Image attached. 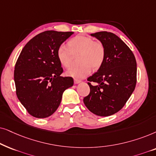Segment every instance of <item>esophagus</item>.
Returning a JSON list of instances; mask_svg holds the SVG:
<instances>
[{
	"mask_svg": "<svg viewBox=\"0 0 156 156\" xmlns=\"http://www.w3.org/2000/svg\"><path fill=\"white\" fill-rule=\"evenodd\" d=\"M80 82H81V80H78V79H74V83H75V84H78V83H80Z\"/></svg>",
	"mask_w": 156,
	"mask_h": 156,
	"instance_id": "esophagus-1",
	"label": "esophagus"
}]
</instances>
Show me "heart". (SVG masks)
Segmentation results:
<instances>
[{"label":"heart","mask_w":156,"mask_h":156,"mask_svg":"<svg viewBox=\"0 0 156 156\" xmlns=\"http://www.w3.org/2000/svg\"><path fill=\"white\" fill-rule=\"evenodd\" d=\"M68 48L61 45L58 48L57 57L62 66L69 68L73 63V55L80 53V66L70 68L66 72L68 76L77 79L83 78L90 73L92 68L97 70L103 65L105 58V48L101 41H94L86 36H76L70 39Z\"/></svg>","instance_id":"obj_1"}]
</instances>
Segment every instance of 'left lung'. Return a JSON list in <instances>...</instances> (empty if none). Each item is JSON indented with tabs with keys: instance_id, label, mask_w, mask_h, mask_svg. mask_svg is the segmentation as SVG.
I'll return each instance as SVG.
<instances>
[{
	"instance_id": "1",
	"label": "left lung",
	"mask_w": 156,
	"mask_h": 156,
	"mask_svg": "<svg viewBox=\"0 0 156 156\" xmlns=\"http://www.w3.org/2000/svg\"><path fill=\"white\" fill-rule=\"evenodd\" d=\"M104 45L105 58L98 71L88 78L90 93L84 104L93 113L109 116L117 113L136 88V58L127 45L113 33L101 31L90 34ZM90 82L98 85L93 86Z\"/></svg>"
}]
</instances>
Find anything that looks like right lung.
Wrapping results in <instances>:
<instances>
[{
    "label": "right lung",
    "mask_w": 156,
    "mask_h": 156,
    "mask_svg": "<svg viewBox=\"0 0 156 156\" xmlns=\"http://www.w3.org/2000/svg\"><path fill=\"white\" fill-rule=\"evenodd\" d=\"M73 32L47 30L28 41L20 52L14 70L16 95L33 117H49L61 103L64 90L73 86L71 77H62L57 57L60 45Z\"/></svg>",
    "instance_id": "1"
}]
</instances>
